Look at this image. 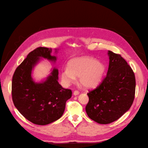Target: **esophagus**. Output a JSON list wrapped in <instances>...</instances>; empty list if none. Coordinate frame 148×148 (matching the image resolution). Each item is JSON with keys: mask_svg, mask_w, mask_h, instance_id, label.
Returning <instances> with one entry per match:
<instances>
[{"mask_svg": "<svg viewBox=\"0 0 148 148\" xmlns=\"http://www.w3.org/2000/svg\"><path fill=\"white\" fill-rule=\"evenodd\" d=\"M73 94H74V95H79V92H78L77 90H75L74 93H73Z\"/></svg>", "mask_w": 148, "mask_h": 148, "instance_id": "34e87169", "label": "esophagus"}]
</instances>
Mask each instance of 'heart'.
Wrapping results in <instances>:
<instances>
[{
  "instance_id": "1",
  "label": "heart",
  "mask_w": 148,
  "mask_h": 148,
  "mask_svg": "<svg viewBox=\"0 0 148 148\" xmlns=\"http://www.w3.org/2000/svg\"><path fill=\"white\" fill-rule=\"evenodd\" d=\"M106 67L104 64L90 56H81L71 59L68 67L62 71V79L65 84L73 83L79 76V81L82 85L90 88L95 86L102 80Z\"/></svg>"
}]
</instances>
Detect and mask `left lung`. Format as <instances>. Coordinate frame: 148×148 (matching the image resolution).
<instances>
[{
  "instance_id": "8db88e82",
  "label": "left lung",
  "mask_w": 148,
  "mask_h": 148,
  "mask_svg": "<svg viewBox=\"0 0 148 148\" xmlns=\"http://www.w3.org/2000/svg\"><path fill=\"white\" fill-rule=\"evenodd\" d=\"M109 68L106 76L96 88L87 93L88 117L100 124L117 120L132 105L136 77L132 69L119 54L108 51Z\"/></svg>"
}]
</instances>
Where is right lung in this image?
<instances>
[{
    "instance_id": "right-lung-1",
    "label": "right lung",
    "mask_w": 148,
    "mask_h": 148,
    "mask_svg": "<svg viewBox=\"0 0 148 148\" xmlns=\"http://www.w3.org/2000/svg\"><path fill=\"white\" fill-rule=\"evenodd\" d=\"M52 49L39 47L27 55L16 69L12 79V99L14 106L28 120L46 125L62 117L65 103L72 91L64 89L58 83V70L54 68L45 81L36 83L32 77L34 67L43 58L55 62Z\"/></svg>"
}]
</instances>
